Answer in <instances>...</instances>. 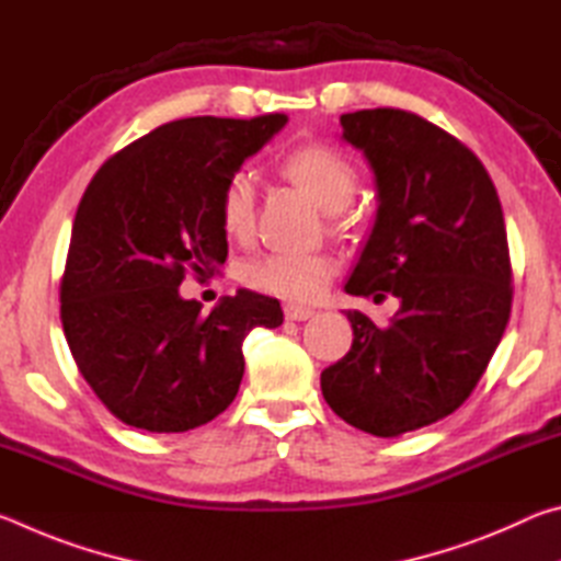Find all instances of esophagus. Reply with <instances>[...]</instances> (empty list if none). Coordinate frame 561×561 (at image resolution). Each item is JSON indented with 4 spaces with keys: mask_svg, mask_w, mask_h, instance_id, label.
<instances>
[{
    "mask_svg": "<svg viewBox=\"0 0 561 561\" xmlns=\"http://www.w3.org/2000/svg\"><path fill=\"white\" fill-rule=\"evenodd\" d=\"M284 317H287L289 321H307L314 317V311L307 307H299V304H287V307H284Z\"/></svg>",
    "mask_w": 561,
    "mask_h": 561,
    "instance_id": "esophagus-1",
    "label": "esophagus"
}]
</instances>
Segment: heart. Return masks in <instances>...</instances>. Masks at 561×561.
<instances>
[{"instance_id":"heart-1","label":"heart","mask_w":561,"mask_h":561,"mask_svg":"<svg viewBox=\"0 0 561 561\" xmlns=\"http://www.w3.org/2000/svg\"><path fill=\"white\" fill-rule=\"evenodd\" d=\"M279 170L299 185L324 213H341L356 193V168L336 148L307 144L289 150L279 160ZM252 190L244 175L225 183L217 215L230 240H244L252 232ZM336 264L327 254L314 252H270L250 260L240 272L247 287L287 301H317L324 294Z\"/></svg>"}]
</instances>
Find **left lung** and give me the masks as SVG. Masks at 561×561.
Masks as SVG:
<instances>
[{
  "mask_svg": "<svg viewBox=\"0 0 561 561\" xmlns=\"http://www.w3.org/2000/svg\"><path fill=\"white\" fill-rule=\"evenodd\" d=\"M341 138L376 178V222L346 294L401 301L388 327L346 311L348 354L321 393L354 428L396 438L455 408L505 334L512 267L505 217L485 165L450 133L401 108L344 113Z\"/></svg>",
  "mask_w": 561,
  "mask_h": 561,
  "instance_id": "left-lung-1",
  "label": "left lung"
}]
</instances>
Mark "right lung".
<instances>
[{
  "label": "right lung",
  "instance_id": "right-lung-1",
  "mask_svg": "<svg viewBox=\"0 0 561 561\" xmlns=\"http://www.w3.org/2000/svg\"><path fill=\"white\" fill-rule=\"evenodd\" d=\"M284 123V113L170 121L108 158L83 193L61 279L64 336L126 425L185 433L210 423L240 391L244 336L282 324L277 299L240 289L203 317L178 287L187 270L220 272L222 187Z\"/></svg>",
  "mask_w": 561,
  "mask_h": 561
}]
</instances>
